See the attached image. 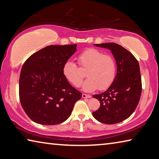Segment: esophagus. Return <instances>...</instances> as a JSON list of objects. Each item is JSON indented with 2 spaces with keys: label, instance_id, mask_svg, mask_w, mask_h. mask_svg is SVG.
Returning a JSON list of instances; mask_svg holds the SVG:
<instances>
[{
  "label": "esophagus",
  "instance_id": "esophagus-1",
  "mask_svg": "<svg viewBox=\"0 0 159 159\" xmlns=\"http://www.w3.org/2000/svg\"><path fill=\"white\" fill-rule=\"evenodd\" d=\"M83 98H90L91 96L90 95H86V94H82Z\"/></svg>",
  "mask_w": 159,
  "mask_h": 159
}]
</instances>
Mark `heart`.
Masks as SVG:
<instances>
[{
  "instance_id": "1",
  "label": "heart",
  "mask_w": 159,
  "mask_h": 159,
  "mask_svg": "<svg viewBox=\"0 0 159 159\" xmlns=\"http://www.w3.org/2000/svg\"><path fill=\"white\" fill-rule=\"evenodd\" d=\"M78 61L83 69L86 70L88 79L83 83V90L87 92L104 90L114 82L116 74V64L111 56L102 51L88 48L80 54ZM64 76L72 85L79 87L84 78V74L73 61H66L62 69Z\"/></svg>"
}]
</instances>
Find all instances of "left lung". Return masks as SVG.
Instances as JSON below:
<instances>
[{
	"label": "left lung",
	"instance_id": "left-lung-1",
	"mask_svg": "<svg viewBox=\"0 0 159 159\" xmlns=\"http://www.w3.org/2000/svg\"><path fill=\"white\" fill-rule=\"evenodd\" d=\"M111 50L116 61L117 74L111 85L105 92L93 95L100 102L94 118L105 124H115L133 114L142 93V79L138 61L121 45L114 43L94 44Z\"/></svg>",
	"mask_w": 159,
	"mask_h": 159
}]
</instances>
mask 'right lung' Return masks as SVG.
<instances>
[{"instance_id": "1", "label": "right lung", "mask_w": 159, "mask_h": 159, "mask_svg": "<svg viewBox=\"0 0 159 159\" xmlns=\"http://www.w3.org/2000/svg\"><path fill=\"white\" fill-rule=\"evenodd\" d=\"M76 44L48 45L31 55L21 70L19 95L26 115L39 124L61 123L71 114L82 93L64 76V64Z\"/></svg>"}]
</instances>
